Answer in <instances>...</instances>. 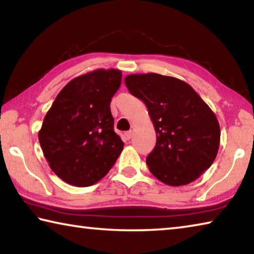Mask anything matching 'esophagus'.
<instances>
[{
    "label": "esophagus",
    "mask_w": 254,
    "mask_h": 254,
    "mask_svg": "<svg viewBox=\"0 0 254 254\" xmlns=\"http://www.w3.org/2000/svg\"><path fill=\"white\" fill-rule=\"evenodd\" d=\"M133 136V131L132 130H130V131H127V132H126V137L127 140H130L131 137Z\"/></svg>",
    "instance_id": "34e87169"
}]
</instances>
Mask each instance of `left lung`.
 Wrapping results in <instances>:
<instances>
[{
  "mask_svg": "<svg viewBox=\"0 0 254 254\" xmlns=\"http://www.w3.org/2000/svg\"><path fill=\"white\" fill-rule=\"evenodd\" d=\"M124 81L147 106L156 130V147L147 157L150 173L174 187L199 178L220 148V123L210 107L175 77L149 72L128 75Z\"/></svg>",
  "mask_w": 254,
  "mask_h": 254,
  "instance_id": "obj_1",
  "label": "left lung"
}]
</instances>
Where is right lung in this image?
<instances>
[{
  "mask_svg": "<svg viewBox=\"0 0 254 254\" xmlns=\"http://www.w3.org/2000/svg\"><path fill=\"white\" fill-rule=\"evenodd\" d=\"M121 78L114 68L86 72L71 79L47 112L38 137L51 170L67 184H96L122 152L110 109Z\"/></svg>",
  "mask_w": 254,
  "mask_h": 254,
  "instance_id": "right-lung-1",
  "label": "right lung"
}]
</instances>
